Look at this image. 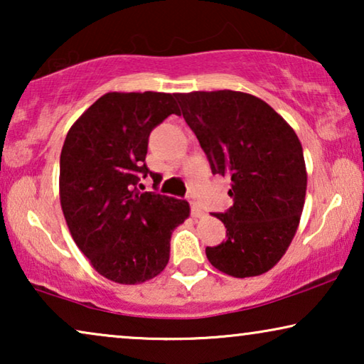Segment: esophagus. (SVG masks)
<instances>
[{
  "label": "esophagus",
  "mask_w": 364,
  "mask_h": 364,
  "mask_svg": "<svg viewBox=\"0 0 364 364\" xmlns=\"http://www.w3.org/2000/svg\"><path fill=\"white\" fill-rule=\"evenodd\" d=\"M191 210H192L193 217H202L203 215V210L200 208V205H198V203H196V202H192V200H191Z\"/></svg>",
  "instance_id": "esophagus-1"
}]
</instances>
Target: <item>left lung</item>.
I'll list each match as a JSON object with an SVG mask.
<instances>
[{
    "label": "left lung",
    "instance_id": "1",
    "mask_svg": "<svg viewBox=\"0 0 364 364\" xmlns=\"http://www.w3.org/2000/svg\"><path fill=\"white\" fill-rule=\"evenodd\" d=\"M212 173L230 178L233 205L215 213L227 240L207 247L208 262L235 278L262 275L290 247L305 205L301 142L265 101L238 91L176 94Z\"/></svg>",
    "mask_w": 364,
    "mask_h": 364
}]
</instances>
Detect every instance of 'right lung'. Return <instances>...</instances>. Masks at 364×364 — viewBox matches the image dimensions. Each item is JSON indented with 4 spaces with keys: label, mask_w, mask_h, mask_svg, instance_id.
I'll list each match as a JSON object with an SVG mask.
<instances>
[{
    "label": "right lung",
    "mask_w": 364,
    "mask_h": 364,
    "mask_svg": "<svg viewBox=\"0 0 364 364\" xmlns=\"http://www.w3.org/2000/svg\"><path fill=\"white\" fill-rule=\"evenodd\" d=\"M176 94L107 92L69 129L59 161V198L69 232L94 270L121 285L157 277L188 202L141 192L151 131L178 114Z\"/></svg>",
    "instance_id": "obj_1"
}]
</instances>
